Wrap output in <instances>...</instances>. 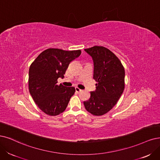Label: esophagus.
I'll return each instance as SVG.
<instances>
[{"mask_svg":"<svg viewBox=\"0 0 160 160\" xmlns=\"http://www.w3.org/2000/svg\"><path fill=\"white\" fill-rule=\"evenodd\" d=\"M75 90H76V92H77V93H80V92H81L82 90H80V88H75Z\"/></svg>","mask_w":160,"mask_h":160,"instance_id":"obj_1","label":"esophagus"}]
</instances>
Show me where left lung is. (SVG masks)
Wrapping results in <instances>:
<instances>
[{"instance_id": "obj_1", "label": "left lung", "mask_w": 160, "mask_h": 160, "mask_svg": "<svg viewBox=\"0 0 160 160\" xmlns=\"http://www.w3.org/2000/svg\"><path fill=\"white\" fill-rule=\"evenodd\" d=\"M84 51L93 62V79L96 89L84 102L86 109L96 116L107 113L117 103L125 88V68L117 57L102 46H93Z\"/></svg>"}]
</instances>
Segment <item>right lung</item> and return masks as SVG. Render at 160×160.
Here are the masks:
<instances>
[{
	"label": "right lung",
	"instance_id": "add662e5",
	"mask_svg": "<svg viewBox=\"0 0 160 160\" xmlns=\"http://www.w3.org/2000/svg\"><path fill=\"white\" fill-rule=\"evenodd\" d=\"M80 50L64 51L50 48L39 55L29 70V91L38 108L47 115L56 116L66 109L74 87L57 84L69 64L78 57Z\"/></svg>",
	"mask_w": 160,
	"mask_h": 160
}]
</instances>
